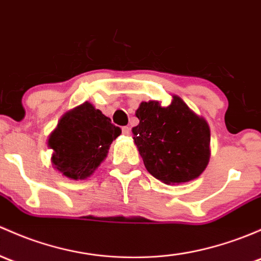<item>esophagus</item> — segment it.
Masks as SVG:
<instances>
[{
  "label": "esophagus",
  "instance_id": "1",
  "mask_svg": "<svg viewBox=\"0 0 261 261\" xmlns=\"http://www.w3.org/2000/svg\"><path fill=\"white\" fill-rule=\"evenodd\" d=\"M121 130H122L123 135H126V136L130 135V127H128V126H123Z\"/></svg>",
  "mask_w": 261,
  "mask_h": 261
}]
</instances>
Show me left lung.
Wrapping results in <instances>:
<instances>
[{
  "label": "left lung",
  "instance_id": "left-lung-1",
  "mask_svg": "<svg viewBox=\"0 0 261 261\" xmlns=\"http://www.w3.org/2000/svg\"><path fill=\"white\" fill-rule=\"evenodd\" d=\"M133 127L134 142L147 171L167 184L191 181L204 172L210 160V127L182 98L172 95L171 103H140Z\"/></svg>",
  "mask_w": 261,
  "mask_h": 261
}]
</instances>
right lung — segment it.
I'll return each mask as SVG.
<instances>
[{"mask_svg": "<svg viewBox=\"0 0 261 261\" xmlns=\"http://www.w3.org/2000/svg\"><path fill=\"white\" fill-rule=\"evenodd\" d=\"M121 134L91 102L81 103L62 115L48 136L51 165L70 180H85L108 156L110 145Z\"/></svg>", "mask_w": 261, "mask_h": 261, "instance_id": "add662e5", "label": "right lung"}]
</instances>
